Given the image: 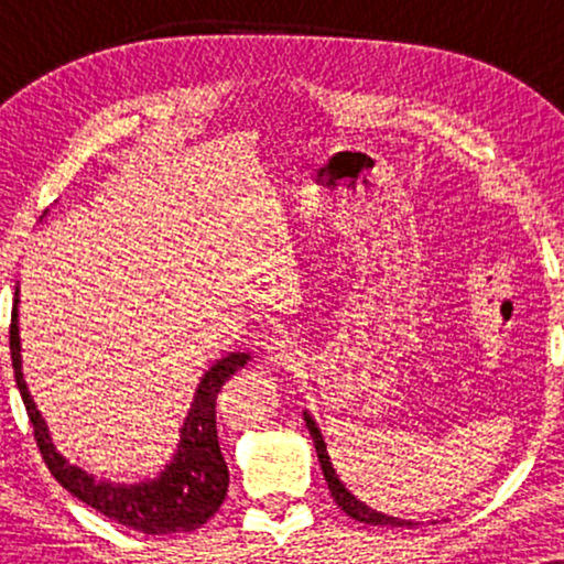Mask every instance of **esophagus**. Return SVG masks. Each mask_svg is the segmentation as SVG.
Segmentation results:
<instances>
[{"label": "esophagus", "mask_w": 564, "mask_h": 564, "mask_svg": "<svg viewBox=\"0 0 564 564\" xmlns=\"http://www.w3.org/2000/svg\"><path fill=\"white\" fill-rule=\"evenodd\" d=\"M267 359L274 367H295L300 361L297 344L288 334H276L267 341Z\"/></svg>", "instance_id": "obj_1"}]
</instances>
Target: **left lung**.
I'll return each instance as SVG.
<instances>
[{
	"mask_svg": "<svg viewBox=\"0 0 564 564\" xmlns=\"http://www.w3.org/2000/svg\"><path fill=\"white\" fill-rule=\"evenodd\" d=\"M303 415H305L307 431H311V436H313L315 452H318V462H321L323 477H326V482H328L330 496H334L336 506L341 508L346 516H351L354 521L372 523V527H419V523H413V521H403V519H395V516H384L380 511H372V508L365 506V503H361V500L354 498L351 492L344 488V482L338 480L336 469H334V465H330V457H328V452H326V442H323V436H321L318 426H315V421L307 413H303Z\"/></svg>",
	"mask_w": 564,
	"mask_h": 564,
	"instance_id": "8db88e82",
	"label": "left lung"
}]
</instances>
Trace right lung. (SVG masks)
I'll use <instances>...</instances> for the list:
<instances>
[{
	"instance_id": "1",
	"label": "right lung",
	"mask_w": 564,
	"mask_h": 564,
	"mask_svg": "<svg viewBox=\"0 0 564 564\" xmlns=\"http://www.w3.org/2000/svg\"><path fill=\"white\" fill-rule=\"evenodd\" d=\"M18 295V292H14ZM10 354L14 382L25 403L28 419L33 423V436L41 449V457L61 488H66L82 503L95 508L107 519L122 527L143 531V534H176V531H195L218 511L228 492V465L223 459L215 426V400L218 392L236 369L249 361V354L230 351L207 369L197 384L195 400L184 419L182 438L176 454L164 473L153 480L120 485L110 480H95L76 465L61 457L53 446L45 421L41 419L28 384L22 380L20 361V334H18V300L12 307L10 323Z\"/></svg>"
}]
</instances>
